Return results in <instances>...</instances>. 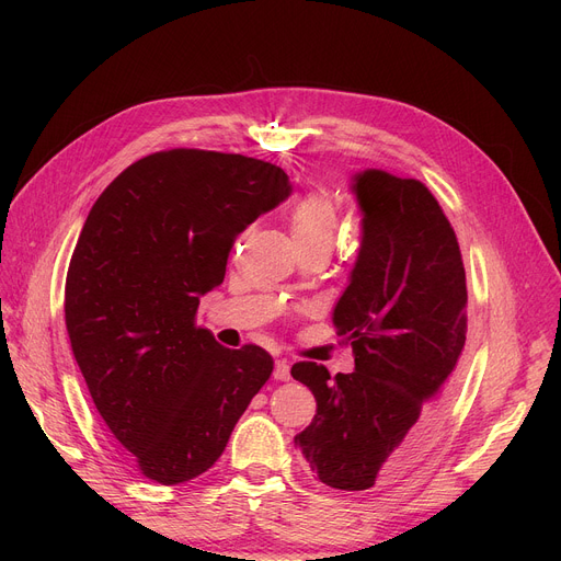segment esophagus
Wrapping results in <instances>:
<instances>
[{
    "label": "esophagus",
    "instance_id": "obj_1",
    "mask_svg": "<svg viewBox=\"0 0 561 561\" xmlns=\"http://www.w3.org/2000/svg\"><path fill=\"white\" fill-rule=\"evenodd\" d=\"M273 377H275V379H279V381H286V379L290 377V366H288V362H286V359H279V362H275V370H273Z\"/></svg>",
    "mask_w": 561,
    "mask_h": 561
}]
</instances>
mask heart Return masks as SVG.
Returning <instances> with one entry per match:
<instances>
[{"label":"heart","mask_w":561,"mask_h":561,"mask_svg":"<svg viewBox=\"0 0 561 561\" xmlns=\"http://www.w3.org/2000/svg\"><path fill=\"white\" fill-rule=\"evenodd\" d=\"M288 225L298 250H332L341 227L339 206L328 193H307L290 206Z\"/></svg>","instance_id":"1"}]
</instances>
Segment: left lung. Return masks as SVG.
Returning a JSON list of instances; mask_svg holds the SVG:
<instances>
[{
    "label": "left lung",
    "instance_id": "1",
    "mask_svg": "<svg viewBox=\"0 0 561 561\" xmlns=\"http://www.w3.org/2000/svg\"><path fill=\"white\" fill-rule=\"evenodd\" d=\"M362 248L334 307L355 370L300 362L290 375L316 398L296 436L322 484H391L432 444L457 391L466 343V273L455 229L419 180L385 170L352 176Z\"/></svg>",
    "mask_w": 561,
    "mask_h": 561
}]
</instances>
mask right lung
<instances>
[{"mask_svg": "<svg viewBox=\"0 0 561 561\" xmlns=\"http://www.w3.org/2000/svg\"><path fill=\"white\" fill-rule=\"evenodd\" d=\"M290 191L273 163L168 150L123 170L88 214L66 328L100 416L145 478L182 484L209 470L268 381V352L222 347L195 313L236 236Z\"/></svg>", "mask_w": 561, "mask_h": 561, "instance_id": "1", "label": "right lung"}]
</instances>
